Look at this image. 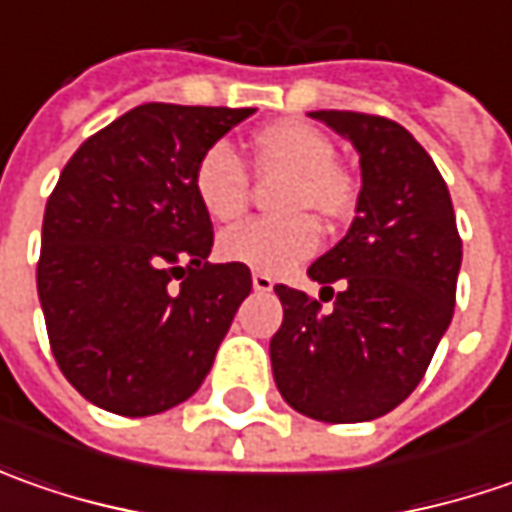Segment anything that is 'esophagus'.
I'll return each instance as SVG.
<instances>
[{"instance_id":"34e87169","label":"esophagus","mask_w":512,"mask_h":512,"mask_svg":"<svg viewBox=\"0 0 512 512\" xmlns=\"http://www.w3.org/2000/svg\"><path fill=\"white\" fill-rule=\"evenodd\" d=\"M253 287L267 293V290H273V279H270L267 273H253Z\"/></svg>"}]
</instances>
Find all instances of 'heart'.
Here are the masks:
<instances>
[{
    "label": "heart",
    "mask_w": 512,
    "mask_h": 512,
    "mask_svg": "<svg viewBox=\"0 0 512 512\" xmlns=\"http://www.w3.org/2000/svg\"><path fill=\"white\" fill-rule=\"evenodd\" d=\"M259 176H285L276 205L287 216L256 219L227 230L219 256L256 273H287L310 259L322 245L319 213L327 222H344L356 210V182L336 165V145L325 130L299 119H282L259 128L250 139ZM193 193L219 225L236 222L250 205V176L227 145H210L193 168Z\"/></svg>",
    "instance_id": "heart-1"
}]
</instances>
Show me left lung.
<instances>
[{
    "instance_id": "8db88e82",
    "label": "left lung",
    "mask_w": 512,
    "mask_h": 512,
    "mask_svg": "<svg viewBox=\"0 0 512 512\" xmlns=\"http://www.w3.org/2000/svg\"><path fill=\"white\" fill-rule=\"evenodd\" d=\"M310 116L359 150L362 190L347 236L307 267L334 305L276 285L285 319L270 339L273 379L302 416L370 422L422 382L453 319L462 239L442 173L399 122L353 110Z\"/></svg>"
}]
</instances>
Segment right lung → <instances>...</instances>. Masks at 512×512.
<instances>
[{
  "mask_svg": "<svg viewBox=\"0 0 512 512\" xmlns=\"http://www.w3.org/2000/svg\"><path fill=\"white\" fill-rule=\"evenodd\" d=\"M256 108L148 102L70 156L42 222L36 290L59 370L90 404L153 416L190 399L253 279L210 265L193 193L210 145Z\"/></svg>",
  "mask_w": 512,
  "mask_h": 512,
  "instance_id": "right-lung-1",
  "label": "right lung"
}]
</instances>
